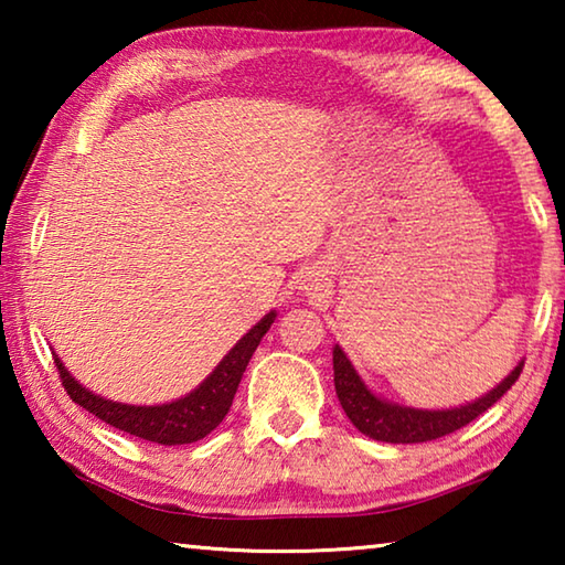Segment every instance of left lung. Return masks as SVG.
Masks as SVG:
<instances>
[{
	"instance_id": "left-lung-1",
	"label": "left lung",
	"mask_w": 565,
	"mask_h": 565,
	"mask_svg": "<svg viewBox=\"0 0 565 565\" xmlns=\"http://www.w3.org/2000/svg\"><path fill=\"white\" fill-rule=\"evenodd\" d=\"M523 361L501 381L499 386L491 388L486 396L471 401V404L441 411H426L398 406L394 401L376 396L374 391L363 384V379L356 374V369L351 366V361L347 353H343V349L333 347V384H337L341 408L347 411L349 420L363 436L384 444H424L458 431V428H463L466 424H471L473 418L481 416L483 411H489L495 401L519 381Z\"/></svg>"
}]
</instances>
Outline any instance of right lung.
Segmentation results:
<instances>
[{"label": "right lung", "mask_w": 565, "mask_h": 565, "mask_svg": "<svg viewBox=\"0 0 565 565\" xmlns=\"http://www.w3.org/2000/svg\"><path fill=\"white\" fill-rule=\"evenodd\" d=\"M274 319H276V311L266 313L254 329H248L246 337L236 341V347L228 351L222 361H218V366L202 381V384L191 391V394L171 401V404L131 406V404H119V401H109L104 396L92 394L89 388H84L79 381L66 371V366L56 353H54V363L56 369H60L62 386L66 388V394H70L74 404L87 408L89 414L102 418L104 424L161 446L194 444L199 438L212 434L228 414L234 394L238 388V381H242L244 371L248 366V359L254 356V351L264 339V333L271 329Z\"/></svg>", "instance_id": "right-lung-1"}]
</instances>
